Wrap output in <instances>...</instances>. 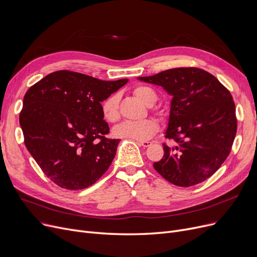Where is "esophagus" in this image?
Listing matches in <instances>:
<instances>
[{
	"mask_svg": "<svg viewBox=\"0 0 257 257\" xmlns=\"http://www.w3.org/2000/svg\"><path fill=\"white\" fill-rule=\"evenodd\" d=\"M138 144H139L140 146H143V147H145V148H147V147H149V146H151V145H152V143H151V142H148V141H142V142H138Z\"/></svg>",
	"mask_w": 257,
	"mask_h": 257,
	"instance_id": "esophagus-1",
	"label": "esophagus"
}]
</instances>
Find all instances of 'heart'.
<instances>
[{
	"label": "heart",
	"instance_id": "heart-1",
	"mask_svg": "<svg viewBox=\"0 0 257 257\" xmlns=\"http://www.w3.org/2000/svg\"><path fill=\"white\" fill-rule=\"evenodd\" d=\"M133 93L142 103L147 106H152L156 100L157 96L155 91L144 85H139L133 89ZM102 115L105 120L112 123L118 118V96L111 94L106 98L101 105ZM159 126L157 121L152 118H146L142 120H126L117 125L113 129V136L119 139H129L133 141H148L153 138L157 133Z\"/></svg>",
	"mask_w": 257,
	"mask_h": 257
}]
</instances>
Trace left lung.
<instances>
[{"mask_svg":"<svg viewBox=\"0 0 257 257\" xmlns=\"http://www.w3.org/2000/svg\"><path fill=\"white\" fill-rule=\"evenodd\" d=\"M140 81L163 87L172 96L164 157L154 169L169 182L188 187L209 178L230 153L237 120L231 93L208 72L177 67Z\"/></svg>","mask_w":257,"mask_h":257,"instance_id":"8db88e82","label":"left lung"}]
</instances>
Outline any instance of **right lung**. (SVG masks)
Here are the masks:
<instances>
[{
    "label": "right lung",
    "mask_w": 257,
    "mask_h": 257,
    "mask_svg": "<svg viewBox=\"0 0 257 257\" xmlns=\"http://www.w3.org/2000/svg\"><path fill=\"white\" fill-rule=\"evenodd\" d=\"M127 82L57 71L26 92L20 113L25 145L54 183L83 190L109 168L119 140L105 138L109 127L101 102Z\"/></svg>",
    "instance_id": "obj_1"
}]
</instances>
